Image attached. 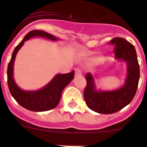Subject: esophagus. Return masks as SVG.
<instances>
[{"label":"esophagus","instance_id":"1","mask_svg":"<svg viewBox=\"0 0 147 147\" xmlns=\"http://www.w3.org/2000/svg\"><path fill=\"white\" fill-rule=\"evenodd\" d=\"M82 76V72L80 69H76L75 71V77H78V76Z\"/></svg>","mask_w":147,"mask_h":147}]
</instances>
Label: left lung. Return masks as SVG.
<instances>
[{"mask_svg": "<svg viewBox=\"0 0 147 147\" xmlns=\"http://www.w3.org/2000/svg\"><path fill=\"white\" fill-rule=\"evenodd\" d=\"M110 42L115 46V59L126 62L127 75L124 85L120 88L102 90H97L91 74H87V85L84 90L85 102L90 110L101 114L114 113L129 105L137 91L140 78V67L134 46L121 37H115Z\"/></svg>", "mask_w": 147, "mask_h": 147, "instance_id": "1", "label": "left lung"}]
</instances>
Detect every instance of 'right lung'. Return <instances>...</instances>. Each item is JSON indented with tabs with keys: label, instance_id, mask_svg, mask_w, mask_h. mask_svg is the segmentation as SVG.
<instances>
[{
	"label": "right lung",
	"instance_id": "obj_1",
	"mask_svg": "<svg viewBox=\"0 0 147 147\" xmlns=\"http://www.w3.org/2000/svg\"><path fill=\"white\" fill-rule=\"evenodd\" d=\"M42 37L52 41L59 40L48 32L33 30L28 32L15 49L7 68V83L13 98L24 108L34 112H43L55 108L59 104L62 92L74 76V71L68 74H57L47 85L37 90H23L18 86L13 77V67L15 57L26 40L32 37Z\"/></svg>",
	"mask_w": 147,
	"mask_h": 147
}]
</instances>
